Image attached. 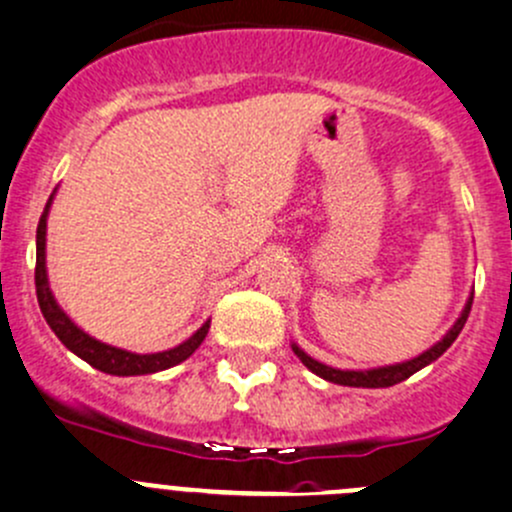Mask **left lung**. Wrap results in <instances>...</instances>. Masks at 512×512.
<instances>
[{"instance_id": "8db88e82", "label": "left lung", "mask_w": 512, "mask_h": 512, "mask_svg": "<svg viewBox=\"0 0 512 512\" xmlns=\"http://www.w3.org/2000/svg\"><path fill=\"white\" fill-rule=\"evenodd\" d=\"M470 305H473V297H468V302H465L463 312H460V317L455 320V325L450 327L448 332H445V337L440 342H435L430 350H425L423 355L413 357V360H405V362H398V365H385V367H372V370H337V367H330V365H322V362L312 360L310 355H307L305 350H300V347L292 342V352H295L297 357L302 360V365L307 367V370H312L315 375H320L322 380L327 382H335V385H347V388H390V385H398V382L408 380L410 375H415L418 370H423L425 365H430V362L438 360L440 355H443L445 350H448L450 345L455 342V337L460 335V330L465 327V320H468L470 315Z\"/></svg>"}]
</instances>
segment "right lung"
Wrapping results in <instances>:
<instances>
[{
	"instance_id": "obj_1",
	"label": "right lung",
	"mask_w": 512,
	"mask_h": 512,
	"mask_svg": "<svg viewBox=\"0 0 512 512\" xmlns=\"http://www.w3.org/2000/svg\"><path fill=\"white\" fill-rule=\"evenodd\" d=\"M49 205H52V197H49L47 207H44L42 217H39L37 225V267H34V285H37V302L39 310H42L44 320L52 327L54 335L62 340V345L67 350H72L74 355L82 357L84 362H89L97 370L107 372V375H119V377H130V375H150V372L167 370V367L180 365L182 360L192 355L197 347L202 345V340L207 337V330H210V320L190 337L182 345L172 347V350L165 352H152V355H137V352H127L122 347H112L107 342H99L94 337H89L87 332L79 330L72 320L67 317V312L57 305L52 290H49L47 280V262H44V245H47V215Z\"/></svg>"
}]
</instances>
